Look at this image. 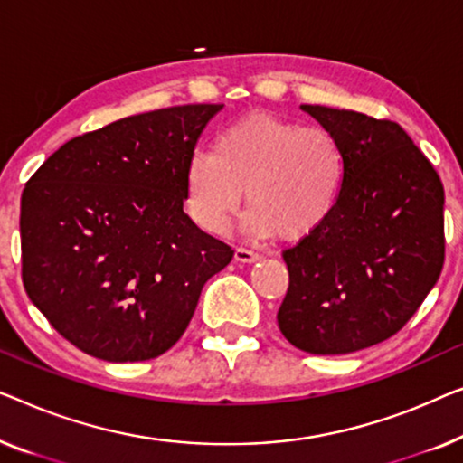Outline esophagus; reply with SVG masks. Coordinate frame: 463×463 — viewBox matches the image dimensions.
<instances>
[{
    "label": "esophagus",
    "mask_w": 463,
    "mask_h": 463,
    "mask_svg": "<svg viewBox=\"0 0 463 463\" xmlns=\"http://www.w3.org/2000/svg\"><path fill=\"white\" fill-rule=\"evenodd\" d=\"M233 259H236V263H254V260H259L260 257L257 252L248 250V248H236V252H233Z\"/></svg>",
    "instance_id": "obj_1"
}]
</instances>
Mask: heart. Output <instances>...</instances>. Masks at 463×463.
<instances>
[{"label": "heart", "instance_id": "1", "mask_svg": "<svg viewBox=\"0 0 463 463\" xmlns=\"http://www.w3.org/2000/svg\"><path fill=\"white\" fill-rule=\"evenodd\" d=\"M345 182L346 156L334 133L254 112L219 131L213 152L187 160L185 209L200 230L221 236L246 196V233L300 242L336 213Z\"/></svg>", "mask_w": 463, "mask_h": 463}]
</instances>
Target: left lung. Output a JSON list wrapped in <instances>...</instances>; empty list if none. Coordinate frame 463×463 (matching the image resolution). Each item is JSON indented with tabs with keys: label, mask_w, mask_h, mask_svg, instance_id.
<instances>
[{
	"label": "left lung",
	"mask_w": 463,
	"mask_h": 463,
	"mask_svg": "<svg viewBox=\"0 0 463 463\" xmlns=\"http://www.w3.org/2000/svg\"><path fill=\"white\" fill-rule=\"evenodd\" d=\"M338 137L346 182L338 209L284 252L290 273L278 326L313 354H346L397 334L440 276L445 190L392 120L300 106Z\"/></svg>",
	"instance_id": "1"
}]
</instances>
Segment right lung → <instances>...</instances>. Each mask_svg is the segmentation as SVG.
Segmentation results:
<instances>
[{
	"label": "right lung",
	"mask_w": 463,
	"mask_h": 463,
	"mask_svg": "<svg viewBox=\"0 0 463 463\" xmlns=\"http://www.w3.org/2000/svg\"><path fill=\"white\" fill-rule=\"evenodd\" d=\"M223 104L173 106L72 137L20 198L23 284L91 357L146 361L177 343L233 250L184 213V171Z\"/></svg>",
	"instance_id": "1"
}]
</instances>
